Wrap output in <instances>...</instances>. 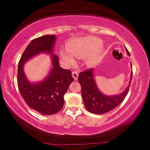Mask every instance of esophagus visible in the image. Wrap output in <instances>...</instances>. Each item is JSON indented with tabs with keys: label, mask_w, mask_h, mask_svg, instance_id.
<instances>
[{
	"label": "esophagus",
	"mask_w": 150,
	"mask_h": 150,
	"mask_svg": "<svg viewBox=\"0 0 150 150\" xmlns=\"http://www.w3.org/2000/svg\"><path fill=\"white\" fill-rule=\"evenodd\" d=\"M78 76H79V72L77 71H72V76L73 78L74 79V80H77L78 79Z\"/></svg>",
	"instance_id": "1"
}]
</instances>
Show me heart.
I'll list each match as a JSON object with an SVG mask.
<instances>
[{"label":"heart","mask_w":150,"mask_h":150,"mask_svg":"<svg viewBox=\"0 0 150 150\" xmlns=\"http://www.w3.org/2000/svg\"><path fill=\"white\" fill-rule=\"evenodd\" d=\"M67 51L61 52L64 61L69 64L74 63V58L83 59L87 66H94L104 57L105 48L101 40L89 36L75 38L67 44Z\"/></svg>","instance_id":"b5f03b06"}]
</instances>
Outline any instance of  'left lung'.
Returning <instances> with one entry per match:
<instances>
[{"instance_id": "8db88e82", "label": "left lung", "mask_w": 150, "mask_h": 150, "mask_svg": "<svg viewBox=\"0 0 150 150\" xmlns=\"http://www.w3.org/2000/svg\"><path fill=\"white\" fill-rule=\"evenodd\" d=\"M127 53L130 56L127 50ZM94 72V69L81 72L79 74L78 81L81 86V96L86 109L91 113L102 114L112 110L124 101L129 89L132 72L130 74L131 78L128 86L125 91L114 96H107L101 93L95 82Z\"/></svg>"}]
</instances>
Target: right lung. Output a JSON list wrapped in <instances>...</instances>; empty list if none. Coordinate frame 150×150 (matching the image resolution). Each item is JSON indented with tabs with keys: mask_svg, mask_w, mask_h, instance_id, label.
Wrapping results in <instances>:
<instances>
[{
	"mask_svg": "<svg viewBox=\"0 0 150 150\" xmlns=\"http://www.w3.org/2000/svg\"><path fill=\"white\" fill-rule=\"evenodd\" d=\"M56 40L54 35H45L32 40L22 54L18 68V86L22 97L30 109L43 115L54 114L62 109L64 94L74 81L71 71L60 67L59 57L52 53ZM41 52L51 54L52 67L43 81L32 83L25 76L23 66L27 60Z\"/></svg>",
	"mask_w": 150,
	"mask_h": 150,
	"instance_id": "obj_1",
	"label": "right lung"
}]
</instances>
